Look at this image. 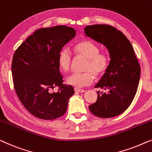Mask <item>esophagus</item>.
I'll list each match as a JSON object with an SVG mask.
<instances>
[{
  "mask_svg": "<svg viewBox=\"0 0 152 152\" xmlns=\"http://www.w3.org/2000/svg\"><path fill=\"white\" fill-rule=\"evenodd\" d=\"M74 91H75L76 92H79V93H83V92H85V89H78V88H74Z\"/></svg>",
  "mask_w": 152,
  "mask_h": 152,
  "instance_id": "34e87169",
  "label": "esophagus"
}]
</instances>
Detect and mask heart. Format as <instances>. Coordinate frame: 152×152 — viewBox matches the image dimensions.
Instances as JSON below:
<instances>
[{
	"label": "heart",
	"mask_w": 152,
	"mask_h": 152,
	"mask_svg": "<svg viewBox=\"0 0 152 152\" xmlns=\"http://www.w3.org/2000/svg\"><path fill=\"white\" fill-rule=\"evenodd\" d=\"M74 50L77 55L87 58L83 73H73L68 76L67 82L75 87H83L90 85L94 77L99 78L107 71L110 64V55L106 52H99L96 44L89 40H80L74 45ZM72 61V53L67 48H63L58 54V62L64 71H68Z\"/></svg>",
	"instance_id": "1"
}]
</instances>
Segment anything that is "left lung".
I'll return each mask as SVG.
<instances>
[{
    "instance_id": "1",
    "label": "left lung",
    "mask_w": 152,
    "mask_h": 152,
    "mask_svg": "<svg viewBox=\"0 0 152 152\" xmlns=\"http://www.w3.org/2000/svg\"><path fill=\"white\" fill-rule=\"evenodd\" d=\"M85 33L106 46L111 58L107 71L95 86L100 90L89 110L102 118L118 116L131 104L139 84L140 66L133 47L121 31L109 25H87Z\"/></svg>"
}]
</instances>
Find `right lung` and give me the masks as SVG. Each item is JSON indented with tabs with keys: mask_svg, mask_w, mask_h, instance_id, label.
<instances>
[{
	"mask_svg": "<svg viewBox=\"0 0 152 152\" xmlns=\"http://www.w3.org/2000/svg\"><path fill=\"white\" fill-rule=\"evenodd\" d=\"M75 35V29L65 25L41 28L15 51L12 63L15 91L25 108L36 118L56 119L67 111L74 90L72 85L63 84L58 57ZM55 86L59 90L52 93Z\"/></svg>",
	"mask_w": 152,
	"mask_h": 152,
	"instance_id": "add662e5",
	"label": "right lung"
}]
</instances>
